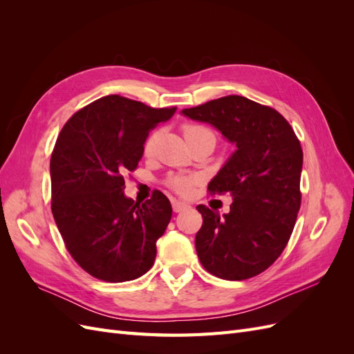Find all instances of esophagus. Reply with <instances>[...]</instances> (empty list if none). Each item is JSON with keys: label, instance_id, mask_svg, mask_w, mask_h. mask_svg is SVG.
I'll list each match as a JSON object with an SVG mask.
<instances>
[{"label": "esophagus", "instance_id": "1", "mask_svg": "<svg viewBox=\"0 0 354 354\" xmlns=\"http://www.w3.org/2000/svg\"><path fill=\"white\" fill-rule=\"evenodd\" d=\"M189 208V205L186 202H181V201H173V209H174V212H181V211H185V209H187Z\"/></svg>", "mask_w": 354, "mask_h": 354}]
</instances>
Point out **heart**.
<instances>
[{
  "instance_id": "obj_1",
  "label": "heart",
  "mask_w": 354,
  "mask_h": 354,
  "mask_svg": "<svg viewBox=\"0 0 354 354\" xmlns=\"http://www.w3.org/2000/svg\"><path fill=\"white\" fill-rule=\"evenodd\" d=\"M207 133H209V131L205 130V128L198 127V125H186L185 127V138H186V140H189V138H192V137L207 134ZM156 137H158V133H153V134L147 137V140L145 143V152L146 153L152 152V149H153L155 142H156ZM195 181H196V178L192 177V176H178V177L171 178L169 185L174 190L180 192V194H187V192L192 187V185H194Z\"/></svg>"
}]
</instances>
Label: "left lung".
I'll return each mask as SVG.
<instances>
[{
	"label": "left lung",
	"instance_id": "obj_1",
	"mask_svg": "<svg viewBox=\"0 0 354 354\" xmlns=\"http://www.w3.org/2000/svg\"><path fill=\"white\" fill-rule=\"evenodd\" d=\"M205 122L234 145V152L208 183L229 192L227 214L198 205L202 227L195 246L201 264L226 281L260 274L282 254L301 203L303 149L285 118L242 95H226L180 112Z\"/></svg>",
	"mask_w": 354,
	"mask_h": 354
}]
</instances>
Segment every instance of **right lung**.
Wrapping results in <instances>:
<instances>
[{"mask_svg":"<svg viewBox=\"0 0 354 354\" xmlns=\"http://www.w3.org/2000/svg\"><path fill=\"white\" fill-rule=\"evenodd\" d=\"M176 111L115 94L62 128L50 160L53 217L73 260L97 279L134 281L153 266L173 208L159 190L143 203L125 196L122 174L137 168L149 133Z\"/></svg>","mask_w":354,"mask_h":354,"instance_id":"add662e5","label":"right lung"}]
</instances>
